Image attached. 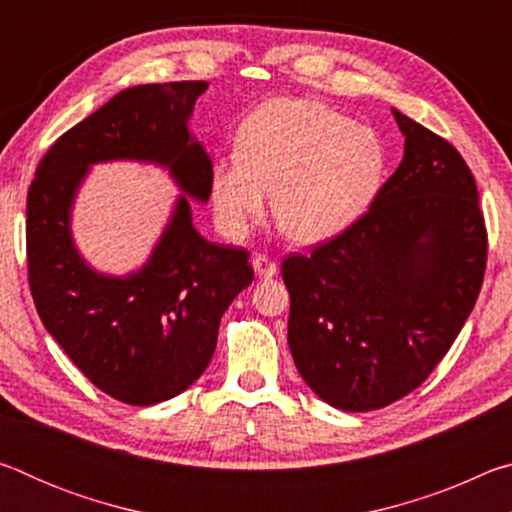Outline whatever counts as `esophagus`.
<instances>
[{"label": "esophagus", "instance_id": "esophagus-1", "mask_svg": "<svg viewBox=\"0 0 512 512\" xmlns=\"http://www.w3.org/2000/svg\"><path fill=\"white\" fill-rule=\"evenodd\" d=\"M250 262H253V268H255L259 280H271V277L277 275V264L273 262V259H268L266 255H255Z\"/></svg>", "mask_w": 512, "mask_h": 512}]
</instances>
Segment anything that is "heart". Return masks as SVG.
Instances as JSON below:
<instances>
[{"instance_id": "b5f03b06", "label": "heart", "mask_w": 512, "mask_h": 512, "mask_svg": "<svg viewBox=\"0 0 512 512\" xmlns=\"http://www.w3.org/2000/svg\"><path fill=\"white\" fill-rule=\"evenodd\" d=\"M388 162L372 126L314 99H271L239 126L235 155L212 164L216 223L225 235L244 237L273 194L277 228L296 244H323L370 212Z\"/></svg>"}]
</instances>
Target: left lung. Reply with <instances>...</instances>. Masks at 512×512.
<instances>
[{"label": "left lung", "instance_id": "obj_1", "mask_svg": "<svg viewBox=\"0 0 512 512\" xmlns=\"http://www.w3.org/2000/svg\"><path fill=\"white\" fill-rule=\"evenodd\" d=\"M404 158L377 203L311 255L284 259L289 348L305 384L343 411L418 388L479 298L488 237L452 144L393 108Z\"/></svg>", "mask_w": 512, "mask_h": 512}]
</instances>
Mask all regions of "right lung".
I'll return each instance as SVG.
<instances>
[{
    "label": "right lung",
    "instance_id": "obj_1",
    "mask_svg": "<svg viewBox=\"0 0 512 512\" xmlns=\"http://www.w3.org/2000/svg\"><path fill=\"white\" fill-rule=\"evenodd\" d=\"M207 81L135 85L60 137L27 196L29 284L42 325L94 386L151 406L187 391L210 363L225 309L253 282L244 248L196 230L192 201H210L212 160L189 121ZM140 161L181 194L147 262L126 276L94 269L71 221L94 163Z\"/></svg>",
    "mask_w": 512,
    "mask_h": 512
}]
</instances>
